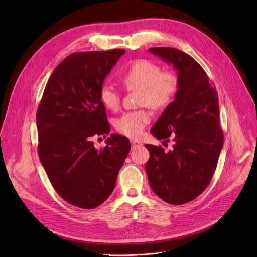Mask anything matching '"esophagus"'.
Instances as JSON below:
<instances>
[{"label":"esophagus","mask_w":257,"mask_h":257,"mask_svg":"<svg viewBox=\"0 0 257 257\" xmlns=\"http://www.w3.org/2000/svg\"><path fill=\"white\" fill-rule=\"evenodd\" d=\"M143 144L139 141H131V146H132V149H137V148H140Z\"/></svg>","instance_id":"esophagus-1"}]
</instances>
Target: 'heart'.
<instances>
[{
    "instance_id": "1",
    "label": "heart",
    "mask_w": 257,
    "mask_h": 257,
    "mask_svg": "<svg viewBox=\"0 0 257 257\" xmlns=\"http://www.w3.org/2000/svg\"><path fill=\"white\" fill-rule=\"evenodd\" d=\"M119 82L129 90H139V105L149 106L159 110L168 107L178 89L177 76L172 71H161V67L147 59L132 61L120 73ZM100 101L110 110H117L120 105L119 93L110 85L105 84L100 89ZM151 114L148 109L129 111L115 119V129L126 137H141Z\"/></svg>"
}]
</instances>
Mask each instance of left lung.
I'll use <instances>...</instances> for the list:
<instances>
[{"label": "left lung", "mask_w": 257, "mask_h": 257, "mask_svg": "<svg viewBox=\"0 0 257 257\" xmlns=\"http://www.w3.org/2000/svg\"><path fill=\"white\" fill-rule=\"evenodd\" d=\"M149 51L173 64L177 71L178 89L151 129L158 140L169 142L173 149L146 144L150 158L146 164L153 192L167 203H187L209 184L217 168L224 136L220 125L219 98L205 71L192 56L169 47Z\"/></svg>", "instance_id": "left-lung-1"}]
</instances>
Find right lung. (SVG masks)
I'll list each match as a JSON object with an SVG mask.
<instances>
[{
    "label": "right lung",
    "instance_id": "obj_1",
    "mask_svg": "<svg viewBox=\"0 0 257 257\" xmlns=\"http://www.w3.org/2000/svg\"><path fill=\"white\" fill-rule=\"evenodd\" d=\"M125 52L71 54L52 73L38 105L40 163L59 196L80 208L98 207L111 195L130 151L129 140L116 133L100 150L92 142L110 132L100 89Z\"/></svg>",
    "mask_w": 257,
    "mask_h": 257
}]
</instances>
